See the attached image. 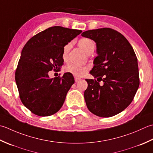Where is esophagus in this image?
Masks as SVG:
<instances>
[{"instance_id":"1","label":"esophagus","mask_w":153,"mask_h":153,"mask_svg":"<svg viewBox=\"0 0 153 153\" xmlns=\"http://www.w3.org/2000/svg\"><path fill=\"white\" fill-rule=\"evenodd\" d=\"M74 80H75L76 82H78L80 80V79H79V78H78V77H74Z\"/></svg>"}]
</instances>
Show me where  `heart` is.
<instances>
[{"mask_svg": "<svg viewBox=\"0 0 153 153\" xmlns=\"http://www.w3.org/2000/svg\"><path fill=\"white\" fill-rule=\"evenodd\" d=\"M79 45L80 48L82 49L84 51H85L87 54L90 52H93L95 48V44L94 42L92 39L88 38H82L79 40ZM71 46V43H68L65 45L63 48V57L64 61H66L68 57V51L70 50ZM88 69V67L85 65H79L74 63H71L65 67V70L67 73H70L75 76H81L85 74Z\"/></svg>", "mask_w": 153, "mask_h": 153, "instance_id": "obj_1", "label": "heart"}]
</instances>
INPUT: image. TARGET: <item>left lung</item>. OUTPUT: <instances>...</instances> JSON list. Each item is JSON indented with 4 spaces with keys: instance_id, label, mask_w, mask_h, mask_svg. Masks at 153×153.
Returning <instances> with one entry per match:
<instances>
[{
    "instance_id": "1",
    "label": "left lung",
    "mask_w": 153,
    "mask_h": 153,
    "mask_svg": "<svg viewBox=\"0 0 153 153\" xmlns=\"http://www.w3.org/2000/svg\"><path fill=\"white\" fill-rule=\"evenodd\" d=\"M81 35L94 40L98 54L90 72L97 80L86 79L88 88L84 96L87 108L99 117L114 116L128 106L137 91V58L129 42L116 30L104 27Z\"/></svg>"
}]
</instances>
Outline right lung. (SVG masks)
<instances>
[{
    "label": "right lung",
    "instance_id": "right-lung-1",
    "mask_svg": "<svg viewBox=\"0 0 153 153\" xmlns=\"http://www.w3.org/2000/svg\"><path fill=\"white\" fill-rule=\"evenodd\" d=\"M82 32L61 26L49 27L28 40L23 48L15 80L22 104L33 114L49 116L63 105L74 82L73 74L49 79V71L63 65L64 46Z\"/></svg>",
    "mask_w": 153,
    "mask_h": 153
}]
</instances>
